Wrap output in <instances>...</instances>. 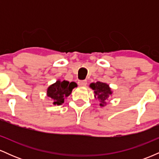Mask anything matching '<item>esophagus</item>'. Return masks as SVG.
Masks as SVG:
<instances>
[{
  "instance_id": "esophagus-1",
  "label": "esophagus",
  "mask_w": 159,
  "mask_h": 159,
  "mask_svg": "<svg viewBox=\"0 0 159 159\" xmlns=\"http://www.w3.org/2000/svg\"><path fill=\"white\" fill-rule=\"evenodd\" d=\"M78 85L81 86V87H84L87 85V81L86 80H81V81H78Z\"/></svg>"
}]
</instances>
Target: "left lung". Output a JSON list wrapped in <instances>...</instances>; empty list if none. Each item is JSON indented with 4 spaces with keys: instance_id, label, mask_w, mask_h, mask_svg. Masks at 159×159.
<instances>
[{
    "instance_id": "1",
    "label": "left lung",
    "mask_w": 159,
    "mask_h": 159,
    "mask_svg": "<svg viewBox=\"0 0 159 159\" xmlns=\"http://www.w3.org/2000/svg\"><path fill=\"white\" fill-rule=\"evenodd\" d=\"M90 87L94 90L95 97L99 100L100 106H104L106 104L107 99L109 96L112 94V91L109 87V85L102 82L97 81L96 83L90 84Z\"/></svg>"
}]
</instances>
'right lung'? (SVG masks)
Masks as SVG:
<instances>
[{
	"mask_svg": "<svg viewBox=\"0 0 159 159\" xmlns=\"http://www.w3.org/2000/svg\"><path fill=\"white\" fill-rule=\"evenodd\" d=\"M77 87L75 82L69 83L67 81H57L47 90V96L54 100V105H61L64 102L65 98L68 97L72 93V89Z\"/></svg>",
	"mask_w": 159,
	"mask_h": 159,
	"instance_id": "right-lung-1",
	"label": "right lung"
}]
</instances>
